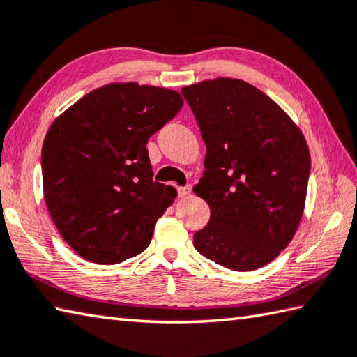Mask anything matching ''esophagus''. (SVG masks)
<instances>
[{
	"mask_svg": "<svg viewBox=\"0 0 357 357\" xmlns=\"http://www.w3.org/2000/svg\"><path fill=\"white\" fill-rule=\"evenodd\" d=\"M178 193H179V197H181V198H185V197H189L190 193H192V187H190V185L178 187Z\"/></svg>",
	"mask_w": 357,
	"mask_h": 357,
	"instance_id": "esophagus-1",
	"label": "esophagus"
}]
</instances>
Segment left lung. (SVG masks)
Returning a JSON list of instances; mask_svg holds the SVG:
<instances>
[{"label":"left lung","instance_id":"obj_1","mask_svg":"<svg viewBox=\"0 0 357 357\" xmlns=\"http://www.w3.org/2000/svg\"><path fill=\"white\" fill-rule=\"evenodd\" d=\"M206 144L193 192L211 218L199 255L236 271L261 268L294 238L306 204L310 154L296 123L251 84L215 77L181 89Z\"/></svg>","mask_w":357,"mask_h":357}]
</instances>
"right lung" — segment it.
<instances>
[{"label": "right lung", "mask_w": 357, "mask_h": 357, "mask_svg": "<svg viewBox=\"0 0 357 357\" xmlns=\"http://www.w3.org/2000/svg\"><path fill=\"white\" fill-rule=\"evenodd\" d=\"M183 105L170 89L111 82L50 126L42 146L45 203L77 255L112 265L150 245L178 193L153 181L146 144Z\"/></svg>", "instance_id": "right-lung-1"}]
</instances>
